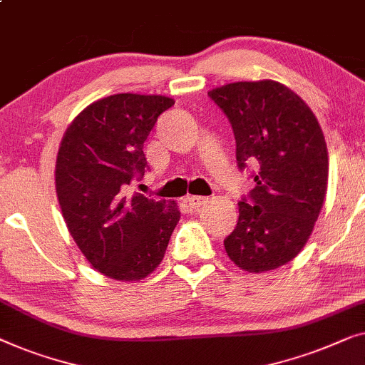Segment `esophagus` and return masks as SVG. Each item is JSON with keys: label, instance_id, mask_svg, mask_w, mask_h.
<instances>
[{"label": "esophagus", "instance_id": "esophagus-1", "mask_svg": "<svg viewBox=\"0 0 365 365\" xmlns=\"http://www.w3.org/2000/svg\"><path fill=\"white\" fill-rule=\"evenodd\" d=\"M187 202L190 205V208H200L208 202V198L207 197H198V195H190V197L187 198Z\"/></svg>", "mask_w": 365, "mask_h": 365}]
</instances>
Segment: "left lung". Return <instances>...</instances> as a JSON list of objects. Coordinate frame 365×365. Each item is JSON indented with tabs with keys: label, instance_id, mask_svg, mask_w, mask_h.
<instances>
[{
	"label": "left lung",
	"instance_id": "1",
	"mask_svg": "<svg viewBox=\"0 0 365 365\" xmlns=\"http://www.w3.org/2000/svg\"><path fill=\"white\" fill-rule=\"evenodd\" d=\"M208 96L232 122L238 167L258 165L225 250L248 273L279 268L304 248L324 203V133L306 102L278 81L230 82Z\"/></svg>",
	"mask_w": 365,
	"mask_h": 365
}]
</instances>
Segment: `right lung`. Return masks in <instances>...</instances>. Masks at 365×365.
<instances>
[{
	"mask_svg": "<svg viewBox=\"0 0 365 365\" xmlns=\"http://www.w3.org/2000/svg\"><path fill=\"white\" fill-rule=\"evenodd\" d=\"M175 101L114 94L92 102L66 129L56 157V195L71 236L101 274L140 281L162 263L180 210L172 200L127 195L143 175V142Z\"/></svg>",
	"mask_w": 365,
	"mask_h": 365,
	"instance_id": "add662e5",
	"label": "right lung"
}]
</instances>
